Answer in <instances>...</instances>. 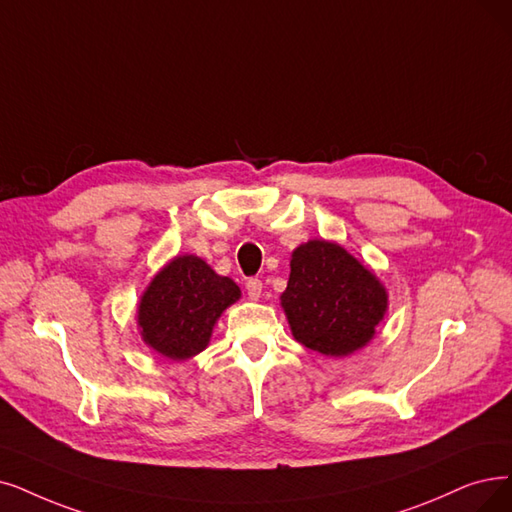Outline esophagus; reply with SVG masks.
I'll return each instance as SVG.
<instances>
[{
	"mask_svg": "<svg viewBox=\"0 0 512 512\" xmlns=\"http://www.w3.org/2000/svg\"><path fill=\"white\" fill-rule=\"evenodd\" d=\"M245 290H248L250 300H260V296H262V281L258 277L248 279V283H245Z\"/></svg>",
	"mask_w": 512,
	"mask_h": 512,
	"instance_id": "1",
	"label": "esophagus"
}]
</instances>
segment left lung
Wrapping results in <instances>:
<instances>
[{"instance_id":"left-lung-1","label":"left lung","mask_w":512,"mask_h":512,"mask_svg":"<svg viewBox=\"0 0 512 512\" xmlns=\"http://www.w3.org/2000/svg\"><path fill=\"white\" fill-rule=\"evenodd\" d=\"M281 306L294 338L330 357L359 351L384 319L388 294L380 279L342 245L311 239L292 252Z\"/></svg>"}]
</instances>
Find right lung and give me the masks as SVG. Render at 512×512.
Here are the masks:
<instances>
[{
    "label": "right lung",
    "mask_w": 512,
    "mask_h": 512,
    "mask_svg": "<svg viewBox=\"0 0 512 512\" xmlns=\"http://www.w3.org/2000/svg\"><path fill=\"white\" fill-rule=\"evenodd\" d=\"M241 290L216 275L206 260L176 256L163 267L138 304L140 336L159 355L185 361L206 349L214 323Z\"/></svg>",
    "instance_id": "right-lung-1"
}]
</instances>
